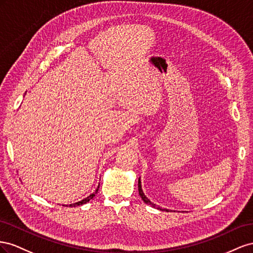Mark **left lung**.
Returning a JSON list of instances; mask_svg holds the SVG:
<instances>
[{
    "label": "left lung",
    "instance_id": "8db88e82",
    "mask_svg": "<svg viewBox=\"0 0 253 253\" xmlns=\"http://www.w3.org/2000/svg\"><path fill=\"white\" fill-rule=\"evenodd\" d=\"M138 187H139V195L141 196V198H142V200L144 201V203H145L146 205H149V206H151L153 208H155V209H158V210H161V211H167V212H169V210H168V209H162V208H160L159 206H157V205H155L154 203H151V201L146 197V195L144 194V192H143V190H142V184H141V177L139 178V183H138Z\"/></svg>",
    "mask_w": 253,
    "mask_h": 253
}]
</instances>
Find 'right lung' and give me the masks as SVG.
I'll return each instance as SVG.
<instances>
[{"label":"right lung","mask_w":253,"mask_h":253,"mask_svg":"<svg viewBox=\"0 0 253 253\" xmlns=\"http://www.w3.org/2000/svg\"><path fill=\"white\" fill-rule=\"evenodd\" d=\"M98 189H99V183H98V186H97V189L95 190V192H93L90 196H88L86 198H84V199H83V200H81V201H78V203H75V204H71V205H67L66 207H78V206H82V205H84V204H86L88 203V201H90L93 197L95 196V194L97 193V191H98ZM64 206V205H63Z\"/></svg>","instance_id":"add662e5"}]
</instances>
